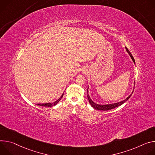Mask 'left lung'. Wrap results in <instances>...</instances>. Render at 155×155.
<instances>
[{
  "mask_svg": "<svg viewBox=\"0 0 155 155\" xmlns=\"http://www.w3.org/2000/svg\"><path fill=\"white\" fill-rule=\"evenodd\" d=\"M126 48L127 51L129 53V54L130 55V56L132 60H133V61H134V63H135V60H134L133 56L132 55L131 53L130 52V51L127 49V48L126 47ZM133 92H132V93H133ZM132 94H130L127 98H126V99L124 100L123 101H121L118 102V103H116V104H110V105H98V104H95V103L91 99V98L89 97V94H88V90H87V98H88V100H89V103L91 104V106H92L94 108H95V110H100V111H107V110H110L113 109V108H116V107H119V106H120V105H123V104H124V103H125L127 100H128V99L130 97V96L132 95Z\"/></svg>",
  "mask_w": 155,
  "mask_h": 155,
  "instance_id": "left-lung-1",
  "label": "left lung"
}]
</instances>
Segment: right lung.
Listing matches in <instances>:
<instances>
[{
  "label": "right lung",
  "mask_w": 155,
  "mask_h": 155,
  "mask_svg": "<svg viewBox=\"0 0 155 155\" xmlns=\"http://www.w3.org/2000/svg\"><path fill=\"white\" fill-rule=\"evenodd\" d=\"M63 94H62V95L61 96V97L57 100L56 101H55L54 103H48V104H38V105H39V106H42V107H54L55 106V105H57L58 103L60 101V100L61 99V98L63 97Z\"/></svg>",
  "instance_id": "obj_1"
}]
</instances>
